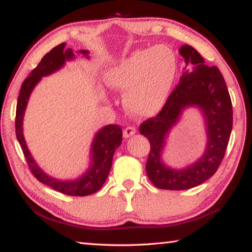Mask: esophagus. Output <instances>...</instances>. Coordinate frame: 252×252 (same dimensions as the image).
<instances>
[{
	"label": "esophagus",
	"mask_w": 252,
	"mask_h": 252,
	"mask_svg": "<svg viewBox=\"0 0 252 252\" xmlns=\"http://www.w3.org/2000/svg\"><path fill=\"white\" fill-rule=\"evenodd\" d=\"M136 132V129L134 126H126L125 130H123V136L125 138H130V136L133 135Z\"/></svg>",
	"instance_id": "obj_1"
}]
</instances>
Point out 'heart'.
Returning a JSON list of instances; mask_svg holds the SVG:
<instances>
[{
	"mask_svg": "<svg viewBox=\"0 0 252 252\" xmlns=\"http://www.w3.org/2000/svg\"><path fill=\"white\" fill-rule=\"evenodd\" d=\"M178 73V59L168 45L136 50L109 67L104 82L111 89L126 91L123 104L138 117L155 116L171 92Z\"/></svg>",
	"mask_w": 252,
	"mask_h": 252,
	"instance_id": "b5f03b06",
	"label": "heart"
}]
</instances>
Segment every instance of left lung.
Returning <instances> with one entry per match:
<instances>
[{"instance_id":"left-lung-1","label":"left lung","mask_w":252,"mask_h":252,"mask_svg":"<svg viewBox=\"0 0 252 252\" xmlns=\"http://www.w3.org/2000/svg\"><path fill=\"white\" fill-rule=\"evenodd\" d=\"M180 55L186 63L180 83L160 112L139 127L151 147L146 164L148 177L157 188L164 190L191 189L211 178L222 162L232 130L231 99L218 67L204 64L203 58L190 45H182ZM188 106H198L206 120V151L187 168L171 169L161 161V149L165 136Z\"/></svg>"}]
</instances>
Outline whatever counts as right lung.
<instances>
[{
	"label": "right lung",
	"mask_w": 252,
	"mask_h": 252,
	"mask_svg": "<svg viewBox=\"0 0 252 252\" xmlns=\"http://www.w3.org/2000/svg\"><path fill=\"white\" fill-rule=\"evenodd\" d=\"M64 48L65 43H61L53 48L49 53H46L35 69H33L28 78L24 80L20 90L18 104H16L15 133L21 148H22L29 168L37 180L63 194L84 197V195L92 194L99 191L108 178L111 165H112L114 151L122 142L121 127L118 125H109L102 127L93 139L91 148V163L88 171L76 180L65 181L58 180V179L50 177L42 171L29 151L22 129L25 108H27L30 94H31L36 83L41 80L42 76L53 73V72L61 69L64 65L65 61L74 59L72 49L65 50ZM80 53H82L89 59V52L87 50H81Z\"/></svg>",
	"instance_id": "obj_1"
}]
</instances>
